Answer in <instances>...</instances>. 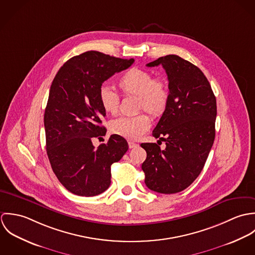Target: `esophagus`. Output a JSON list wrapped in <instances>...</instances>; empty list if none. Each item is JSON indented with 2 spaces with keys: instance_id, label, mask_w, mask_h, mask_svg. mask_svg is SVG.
Wrapping results in <instances>:
<instances>
[{
  "instance_id": "34e87169",
  "label": "esophagus",
  "mask_w": 255,
  "mask_h": 255,
  "mask_svg": "<svg viewBox=\"0 0 255 255\" xmlns=\"http://www.w3.org/2000/svg\"><path fill=\"white\" fill-rule=\"evenodd\" d=\"M137 144L136 143H134V142H132V141H128V147L131 149V148H134V147H136Z\"/></svg>"
}]
</instances>
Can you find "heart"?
<instances>
[{
    "mask_svg": "<svg viewBox=\"0 0 255 255\" xmlns=\"http://www.w3.org/2000/svg\"><path fill=\"white\" fill-rule=\"evenodd\" d=\"M118 86L125 96L136 97L137 111L145 110L153 118L161 117L167 109L170 91L167 81L162 77L152 78L148 71L131 68L122 74ZM99 101L103 110L116 115L120 107V97L106 85L99 89ZM151 125L150 118L144 113L135 117H122L110 123V130L129 140L138 139Z\"/></svg>",
    "mask_w": 255,
    "mask_h": 255,
    "instance_id": "heart-1",
    "label": "heart"
}]
</instances>
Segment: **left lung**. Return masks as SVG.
Listing matches in <instances>:
<instances>
[{
	"label": "left lung",
	"instance_id": "left-lung-1",
	"mask_svg": "<svg viewBox=\"0 0 255 255\" xmlns=\"http://www.w3.org/2000/svg\"><path fill=\"white\" fill-rule=\"evenodd\" d=\"M162 65L169 80V104L152 135L166 142L141 143L146 160L141 168L153 191L177 193L201 173L215 139L216 97L204 73L177 55L161 57L147 67Z\"/></svg>",
	"mask_w": 255,
	"mask_h": 255
}]
</instances>
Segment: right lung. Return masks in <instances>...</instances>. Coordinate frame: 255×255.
<instances>
[{
	"label": "right lung",
	"instance_id": "obj_1",
	"mask_svg": "<svg viewBox=\"0 0 255 255\" xmlns=\"http://www.w3.org/2000/svg\"><path fill=\"white\" fill-rule=\"evenodd\" d=\"M133 62L88 51L66 62L52 82L44 114L47 155L58 180L73 194L104 192L111 184L112 164L128 149L117 134L97 148L92 139L107 131L102 126L106 112L99 101L102 83Z\"/></svg>",
	"mask_w": 255,
	"mask_h": 255
}]
</instances>
